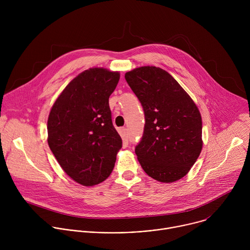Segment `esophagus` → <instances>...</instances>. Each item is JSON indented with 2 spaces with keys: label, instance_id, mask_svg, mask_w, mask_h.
I'll use <instances>...</instances> for the list:
<instances>
[{
  "label": "esophagus",
  "instance_id": "esophagus-1",
  "mask_svg": "<svg viewBox=\"0 0 250 250\" xmlns=\"http://www.w3.org/2000/svg\"><path fill=\"white\" fill-rule=\"evenodd\" d=\"M121 134H122V136H123V138H124V140L125 141H126L127 140V128L126 127H122L121 128Z\"/></svg>",
  "mask_w": 250,
  "mask_h": 250
}]
</instances>
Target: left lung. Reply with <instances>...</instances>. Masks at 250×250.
<instances>
[{
	"instance_id": "8db88e82",
	"label": "left lung",
	"mask_w": 250,
	"mask_h": 250,
	"mask_svg": "<svg viewBox=\"0 0 250 250\" xmlns=\"http://www.w3.org/2000/svg\"><path fill=\"white\" fill-rule=\"evenodd\" d=\"M125 78L145 111L144 135L135 147L142 169L159 182L178 181L190 171L203 147L198 106L159 67H138Z\"/></svg>"
}]
</instances>
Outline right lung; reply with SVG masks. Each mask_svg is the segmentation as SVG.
I'll list each match as a JSON object with an SVG mask.
<instances>
[{
  "label": "right lung",
  "mask_w": 250,
  "mask_h": 250,
  "mask_svg": "<svg viewBox=\"0 0 250 250\" xmlns=\"http://www.w3.org/2000/svg\"><path fill=\"white\" fill-rule=\"evenodd\" d=\"M120 73L90 68L71 81L50 110L47 142L65 173L83 186L112 173L123 141L113 125L109 98Z\"/></svg>",
  "instance_id": "obj_1"
}]
</instances>
